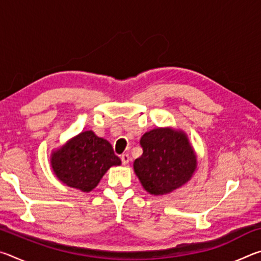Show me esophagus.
Masks as SVG:
<instances>
[{
    "label": "esophagus",
    "mask_w": 261,
    "mask_h": 261,
    "mask_svg": "<svg viewBox=\"0 0 261 261\" xmlns=\"http://www.w3.org/2000/svg\"><path fill=\"white\" fill-rule=\"evenodd\" d=\"M121 160H122V163L123 165H126V163H129V161H130V156H129V154H122L121 155Z\"/></svg>",
    "instance_id": "34e87169"
}]
</instances>
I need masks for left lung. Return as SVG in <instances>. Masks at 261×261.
Instances as JSON below:
<instances>
[{
	"label": "left lung",
	"mask_w": 261,
	"mask_h": 261,
	"mask_svg": "<svg viewBox=\"0 0 261 261\" xmlns=\"http://www.w3.org/2000/svg\"><path fill=\"white\" fill-rule=\"evenodd\" d=\"M141 156L134 168L144 189L151 194H166L182 187L197 167L196 155L183 132L154 129L140 139Z\"/></svg>",
	"instance_id": "1"
}]
</instances>
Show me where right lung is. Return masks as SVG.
<instances>
[{"label":"right lung","mask_w":261,"mask_h":261,"mask_svg":"<svg viewBox=\"0 0 261 261\" xmlns=\"http://www.w3.org/2000/svg\"><path fill=\"white\" fill-rule=\"evenodd\" d=\"M121 165L109 141L85 131L53 153L51 167L61 182L84 192L94 189L112 166Z\"/></svg>","instance_id":"right-lung-1"}]
</instances>
